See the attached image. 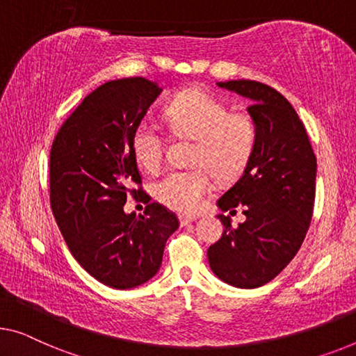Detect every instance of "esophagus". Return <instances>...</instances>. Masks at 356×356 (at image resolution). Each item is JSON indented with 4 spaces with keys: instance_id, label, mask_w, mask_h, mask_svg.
Returning a JSON list of instances; mask_svg holds the SVG:
<instances>
[{
    "instance_id": "obj_1",
    "label": "esophagus",
    "mask_w": 356,
    "mask_h": 356,
    "mask_svg": "<svg viewBox=\"0 0 356 356\" xmlns=\"http://www.w3.org/2000/svg\"><path fill=\"white\" fill-rule=\"evenodd\" d=\"M196 220V217H193V216H185V214H180L179 216V222H180V225H188L190 222H195Z\"/></svg>"
}]
</instances>
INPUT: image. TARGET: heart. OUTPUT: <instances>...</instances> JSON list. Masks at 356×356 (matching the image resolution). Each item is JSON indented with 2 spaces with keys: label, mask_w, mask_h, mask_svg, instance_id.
<instances>
[{
  "label": "heart",
  "mask_w": 356,
  "mask_h": 356,
  "mask_svg": "<svg viewBox=\"0 0 356 356\" xmlns=\"http://www.w3.org/2000/svg\"><path fill=\"white\" fill-rule=\"evenodd\" d=\"M174 137L193 140L190 169H176L153 185L155 198L168 208L193 214L212 188V176L232 182L245 172L257 145V121L249 111H230L224 102L200 89L174 97L164 110ZM132 152L147 171H158L166 139L156 126L140 123L132 134Z\"/></svg>",
  "instance_id": "heart-1"
}]
</instances>
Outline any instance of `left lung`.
Here are the masks:
<instances>
[{"label": "left lung", "instance_id": "8db88e82", "mask_svg": "<svg viewBox=\"0 0 356 356\" xmlns=\"http://www.w3.org/2000/svg\"><path fill=\"white\" fill-rule=\"evenodd\" d=\"M217 84L251 100L259 137L243 176L217 201L222 211L241 206L246 220L233 229L229 216H217L224 233L208 261L227 284L252 289L277 277L302 246L314 216L316 156L299 115L277 89L252 79Z\"/></svg>", "mask_w": 356, "mask_h": 356}]
</instances>
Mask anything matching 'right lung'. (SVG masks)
I'll list each match as a JSON object with an SVG mask.
<instances>
[{"mask_svg":"<svg viewBox=\"0 0 356 356\" xmlns=\"http://www.w3.org/2000/svg\"><path fill=\"white\" fill-rule=\"evenodd\" d=\"M160 92L142 76L105 83L63 121L51 147V209L63 240L91 277L115 289L155 277L179 227L160 203L147 201L139 216L123 209L129 195L148 198L131 140Z\"/></svg>","mask_w":356,"mask_h":356,"instance_id":"1","label":"right lung"}]
</instances>
